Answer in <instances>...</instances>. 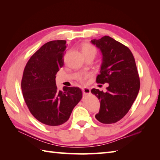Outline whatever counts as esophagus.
I'll list each match as a JSON object with an SVG mask.
<instances>
[{
	"instance_id": "obj_1",
	"label": "esophagus",
	"mask_w": 160,
	"mask_h": 160,
	"mask_svg": "<svg viewBox=\"0 0 160 160\" xmlns=\"http://www.w3.org/2000/svg\"><path fill=\"white\" fill-rule=\"evenodd\" d=\"M82 92H83V93H84V95H86V94H90L91 90L89 89V88L84 87V88H82Z\"/></svg>"
}]
</instances>
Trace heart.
I'll return each instance as SVG.
<instances>
[{
  "label": "heart",
  "instance_id": "b5f03b06",
  "mask_svg": "<svg viewBox=\"0 0 160 160\" xmlns=\"http://www.w3.org/2000/svg\"><path fill=\"white\" fill-rule=\"evenodd\" d=\"M81 52H82L83 56L84 57L87 56H95L96 54V49L93 45H91V44L85 42L83 43L82 46H81ZM86 79V77H80L79 80L80 82H83L84 80Z\"/></svg>",
  "mask_w": 160,
  "mask_h": 160
}]
</instances>
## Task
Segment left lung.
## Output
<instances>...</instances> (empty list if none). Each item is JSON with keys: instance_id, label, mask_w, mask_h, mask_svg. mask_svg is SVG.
<instances>
[{"instance_id": "8db88e82", "label": "left lung", "mask_w": 160, "mask_h": 160, "mask_svg": "<svg viewBox=\"0 0 160 160\" xmlns=\"http://www.w3.org/2000/svg\"><path fill=\"white\" fill-rule=\"evenodd\" d=\"M102 53V63L96 82L108 83L107 91L92 89L100 100L96 118L110 124L120 121L130 110L140 90V80L134 56L128 47L108 36L91 40Z\"/></svg>"}]
</instances>
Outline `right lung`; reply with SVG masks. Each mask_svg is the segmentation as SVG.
<instances>
[{
  "label": "right lung",
  "mask_w": 160,
  "mask_h": 160,
  "mask_svg": "<svg viewBox=\"0 0 160 160\" xmlns=\"http://www.w3.org/2000/svg\"><path fill=\"white\" fill-rule=\"evenodd\" d=\"M66 40H52L43 45L30 58L24 69L21 89L30 113L49 127L62 125L82 98L79 87L58 90L56 75L64 65Z\"/></svg>",
  "instance_id": "1"
}]
</instances>
